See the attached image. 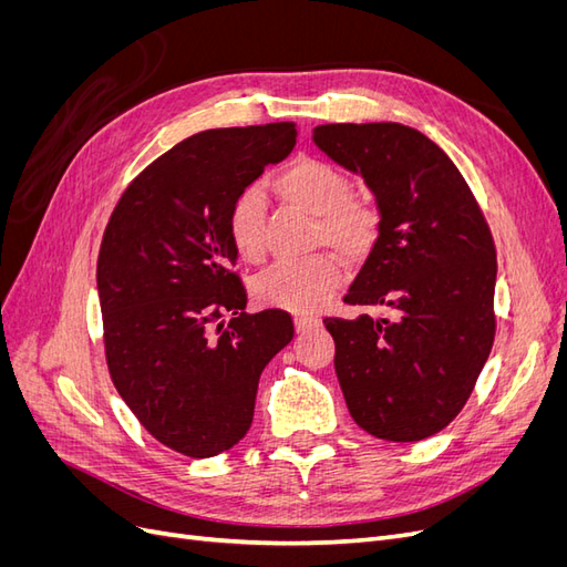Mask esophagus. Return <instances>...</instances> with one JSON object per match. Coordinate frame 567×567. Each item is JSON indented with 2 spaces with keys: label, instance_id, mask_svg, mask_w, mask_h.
Wrapping results in <instances>:
<instances>
[{
  "label": "esophagus",
  "instance_id": "esophagus-1",
  "mask_svg": "<svg viewBox=\"0 0 567 567\" xmlns=\"http://www.w3.org/2000/svg\"><path fill=\"white\" fill-rule=\"evenodd\" d=\"M296 331L298 333H307L312 329V326H317L319 323V319L317 317H312V315H296Z\"/></svg>",
  "mask_w": 567,
  "mask_h": 567
}]
</instances>
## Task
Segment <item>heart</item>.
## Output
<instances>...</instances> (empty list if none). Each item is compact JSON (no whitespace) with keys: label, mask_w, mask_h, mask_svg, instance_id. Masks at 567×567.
<instances>
[{"label":"heart","mask_w":567,"mask_h":567,"mask_svg":"<svg viewBox=\"0 0 567 567\" xmlns=\"http://www.w3.org/2000/svg\"><path fill=\"white\" fill-rule=\"evenodd\" d=\"M271 192L315 219L312 244L331 246L348 260H362L381 229L379 208L367 198L350 196V179L333 163L296 158L269 179ZM231 248L244 262L265 257V198L257 188H244L227 215ZM342 281V269L329 252L305 260L279 262L252 279V298L265 307L290 312H315L331 300Z\"/></svg>","instance_id":"b5f03b06"}]
</instances>
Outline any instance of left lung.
<instances>
[{
    "label": "left lung",
    "instance_id": "1",
    "mask_svg": "<svg viewBox=\"0 0 567 567\" xmlns=\"http://www.w3.org/2000/svg\"><path fill=\"white\" fill-rule=\"evenodd\" d=\"M312 142L364 179L381 215L346 302L392 317L323 319L350 416L381 440L431 437L471 398L494 342L487 221L452 158L414 127L319 125Z\"/></svg>",
    "mask_w": 567,
    "mask_h": 567
}]
</instances>
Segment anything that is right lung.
<instances>
[{
    "instance_id": "right-lung-1",
    "label": "right lung",
    "mask_w": 567,
    "mask_h": 567,
    "mask_svg": "<svg viewBox=\"0 0 567 567\" xmlns=\"http://www.w3.org/2000/svg\"><path fill=\"white\" fill-rule=\"evenodd\" d=\"M296 136L293 123L198 132L153 161L109 219L96 288L111 379L179 454L208 458L248 433L260 373L293 338L288 312H246L227 215Z\"/></svg>"
}]
</instances>
